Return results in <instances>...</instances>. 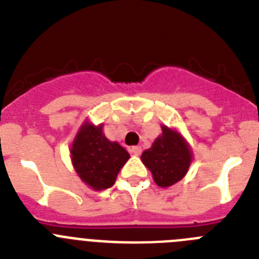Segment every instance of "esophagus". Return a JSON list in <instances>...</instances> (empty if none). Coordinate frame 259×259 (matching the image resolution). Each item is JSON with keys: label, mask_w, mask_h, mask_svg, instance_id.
I'll return each instance as SVG.
<instances>
[{"label": "esophagus", "mask_w": 259, "mask_h": 259, "mask_svg": "<svg viewBox=\"0 0 259 259\" xmlns=\"http://www.w3.org/2000/svg\"><path fill=\"white\" fill-rule=\"evenodd\" d=\"M130 152H131L134 155H140L141 154V148H140V146H132L131 149H130Z\"/></svg>", "instance_id": "esophagus-1"}]
</instances>
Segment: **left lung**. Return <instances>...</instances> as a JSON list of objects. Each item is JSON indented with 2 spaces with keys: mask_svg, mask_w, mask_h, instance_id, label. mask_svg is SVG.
Instances as JSON below:
<instances>
[{
  "mask_svg": "<svg viewBox=\"0 0 259 259\" xmlns=\"http://www.w3.org/2000/svg\"><path fill=\"white\" fill-rule=\"evenodd\" d=\"M162 134L149 149L144 150L141 161L152 172L155 184L171 187L187 175L193 159L188 141L175 128L162 125Z\"/></svg>",
  "mask_w": 259,
  "mask_h": 259,
  "instance_id": "left-lung-1",
  "label": "left lung"
}]
</instances>
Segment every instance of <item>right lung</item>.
I'll list each match as a JSON object with an SVG mask.
<instances>
[{
  "label": "right lung",
  "instance_id": "add662e5",
  "mask_svg": "<svg viewBox=\"0 0 259 259\" xmlns=\"http://www.w3.org/2000/svg\"><path fill=\"white\" fill-rule=\"evenodd\" d=\"M104 124L84 120L71 144V162L79 178L93 191L110 188L130 153L104 134Z\"/></svg>",
  "mask_w": 259,
  "mask_h": 259
}]
</instances>
